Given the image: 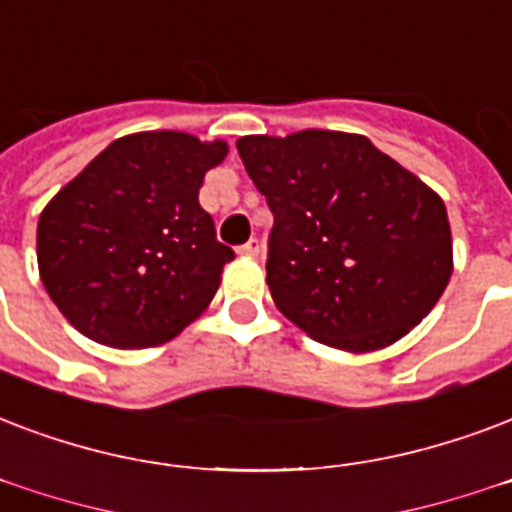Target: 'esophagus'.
<instances>
[{"label": "esophagus", "instance_id": "34e87169", "mask_svg": "<svg viewBox=\"0 0 512 512\" xmlns=\"http://www.w3.org/2000/svg\"><path fill=\"white\" fill-rule=\"evenodd\" d=\"M260 252H263V244H260V241H257V239H249L247 244L241 247V255L257 257V255H260Z\"/></svg>", "mask_w": 512, "mask_h": 512}]
</instances>
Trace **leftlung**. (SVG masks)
Masks as SVG:
<instances>
[{"label": "left lung", "mask_w": 512, "mask_h": 512, "mask_svg": "<svg viewBox=\"0 0 512 512\" xmlns=\"http://www.w3.org/2000/svg\"><path fill=\"white\" fill-rule=\"evenodd\" d=\"M236 147L273 212L265 282L284 317L354 354L427 317L454 271L432 187L360 134L308 128Z\"/></svg>", "instance_id": "8db88e82"}]
</instances>
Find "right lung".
<instances>
[{"mask_svg":"<svg viewBox=\"0 0 512 512\" xmlns=\"http://www.w3.org/2000/svg\"><path fill=\"white\" fill-rule=\"evenodd\" d=\"M228 144L182 131L115 139L50 201L37 225L42 284L85 338L112 349L171 341L201 317L233 249L198 204Z\"/></svg>","mask_w":512,"mask_h":512,"instance_id":"right-lung-1","label":"right lung"}]
</instances>
